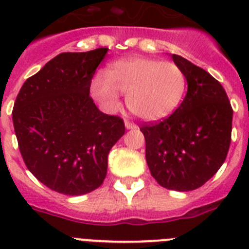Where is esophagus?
Here are the masks:
<instances>
[{"label":"esophagus","mask_w":249,"mask_h":249,"mask_svg":"<svg viewBox=\"0 0 249 249\" xmlns=\"http://www.w3.org/2000/svg\"><path fill=\"white\" fill-rule=\"evenodd\" d=\"M124 124H126V128L127 129H136V128H138L137 124L129 122V121H126V122H124Z\"/></svg>","instance_id":"esophagus-1"}]
</instances>
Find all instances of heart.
<instances>
[{
	"label": "heart",
	"instance_id": "heart-1",
	"mask_svg": "<svg viewBox=\"0 0 249 249\" xmlns=\"http://www.w3.org/2000/svg\"><path fill=\"white\" fill-rule=\"evenodd\" d=\"M106 78L96 76L91 83L94 100L107 111L117 109L118 92L126 94V105L140 120H162L172 113L183 97L186 76L177 65L144 57H129L112 63Z\"/></svg>",
	"mask_w": 249,
	"mask_h": 249
}]
</instances>
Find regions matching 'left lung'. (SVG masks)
<instances>
[{
    "label": "left lung",
    "instance_id": "left-lung-1",
    "mask_svg": "<svg viewBox=\"0 0 249 249\" xmlns=\"http://www.w3.org/2000/svg\"><path fill=\"white\" fill-rule=\"evenodd\" d=\"M172 58L186 76V97L171 116L140 129L152 177L167 190L187 192L203 186L226 160L233 109L214 77L178 54Z\"/></svg>",
    "mask_w": 249,
    "mask_h": 249
}]
</instances>
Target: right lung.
I'll return each instance as SVG.
<instances>
[{"label": "right lung", "mask_w": 249, "mask_h": 249, "mask_svg": "<svg viewBox=\"0 0 249 249\" xmlns=\"http://www.w3.org/2000/svg\"><path fill=\"white\" fill-rule=\"evenodd\" d=\"M108 48L65 52L27 78L12 121L26 167L41 183L67 196L89 193L107 175V157L124 135L118 116L89 97L92 78Z\"/></svg>", "instance_id": "1"}]
</instances>
